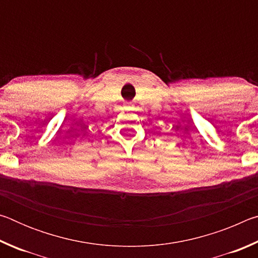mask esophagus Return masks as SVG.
<instances>
[{"label":"esophagus","instance_id":"esophagus-1","mask_svg":"<svg viewBox=\"0 0 258 258\" xmlns=\"http://www.w3.org/2000/svg\"><path fill=\"white\" fill-rule=\"evenodd\" d=\"M125 106H126V108H128V109H131L133 107V104L131 103V102H125Z\"/></svg>","mask_w":258,"mask_h":258}]
</instances>
